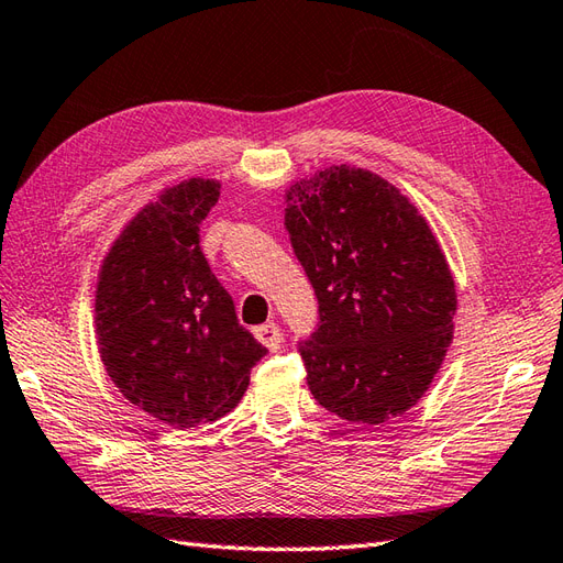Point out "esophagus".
I'll use <instances>...</instances> for the list:
<instances>
[{"instance_id": "34e87169", "label": "esophagus", "mask_w": 563, "mask_h": 563, "mask_svg": "<svg viewBox=\"0 0 563 563\" xmlns=\"http://www.w3.org/2000/svg\"><path fill=\"white\" fill-rule=\"evenodd\" d=\"M254 333H256L258 341L264 343L271 352H278V350H280V345H283V331H280L278 323L268 321V323H264V325H256Z\"/></svg>"}]
</instances>
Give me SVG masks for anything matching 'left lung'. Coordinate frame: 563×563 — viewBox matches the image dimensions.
I'll return each mask as SVG.
<instances>
[{
  "instance_id": "1",
  "label": "left lung",
  "mask_w": 563,
  "mask_h": 563,
  "mask_svg": "<svg viewBox=\"0 0 563 563\" xmlns=\"http://www.w3.org/2000/svg\"><path fill=\"white\" fill-rule=\"evenodd\" d=\"M285 230L319 302L297 350L311 396L355 424L422 398L453 338L455 285L427 220L386 179L335 165L287 191Z\"/></svg>"
}]
</instances>
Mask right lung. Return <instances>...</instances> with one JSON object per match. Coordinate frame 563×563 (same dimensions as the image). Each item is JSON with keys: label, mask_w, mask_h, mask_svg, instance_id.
Segmentation results:
<instances>
[{"label": "right lung", "mask_w": 563, "mask_h": 563, "mask_svg": "<svg viewBox=\"0 0 563 563\" xmlns=\"http://www.w3.org/2000/svg\"><path fill=\"white\" fill-rule=\"evenodd\" d=\"M220 185L189 179L129 222L104 256L96 331L114 386L169 427L230 412L266 347L240 325L201 252L199 228Z\"/></svg>", "instance_id": "right-lung-1"}]
</instances>
